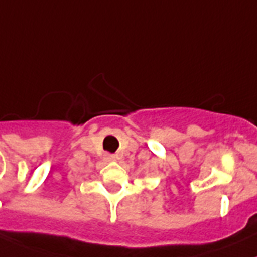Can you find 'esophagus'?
I'll return each mask as SVG.
<instances>
[{
	"instance_id": "34e87169",
	"label": "esophagus",
	"mask_w": 257,
	"mask_h": 257,
	"mask_svg": "<svg viewBox=\"0 0 257 257\" xmlns=\"http://www.w3.org/2000/svg\"><path fill=\"white\" fill-rule=\"evenodd\" d=\"M104 158L107 159V161L112 162V161H115V155H113V154H108V153H107V154H104Z\"/></svg>"
}]
</instances>
